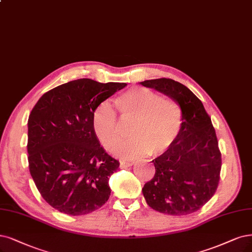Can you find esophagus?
<instances>
[{
	"instance_id": "1",
	"label": "esophagus",
	"mask_w": 252,
	"mask_h": 252,
	"mask_svg": "<svg viewBox=\"0 0 252 252\" xmlns=\"http://www.w3.org/2000/svg\"><path fill=\"white\" fill-rule=\"evenodd\" d=\"M120 167L121 168H126V167L132 166L134 164V162H129V161H125V160H121L120 162Z\"/></svg>"
}]
</instances>
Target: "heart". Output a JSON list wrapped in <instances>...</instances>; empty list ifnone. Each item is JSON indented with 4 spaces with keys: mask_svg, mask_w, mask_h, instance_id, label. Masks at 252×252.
Wrapping results in <instances>:
<instances>
[{
    "mask_svg": "<svg viewBox=\"0 0 252 252\" xmlns=\"http://www.w3.org/2000/svg\"><path fill=\"white\" fill-rule=\"evenodd\" d=\"M120 120L131 124L132 137L114 146V153L135 158L148 153L158 156L166 152L179 136L183 125V111L171 98L145 87L131 88L114 99ZM116 112L106 101L95 108L92 126L99 142L111 147L123 137L124 128Z\"/></svg>",
    "mask_w": 252,
    "mask_h": 252,
    "instance_id": "obj_1",
    "label": "heart"
}]
</instances>
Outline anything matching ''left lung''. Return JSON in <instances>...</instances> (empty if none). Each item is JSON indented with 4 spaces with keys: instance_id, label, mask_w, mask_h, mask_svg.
Segmentation results:
<instances>
[{
    "instance_id": "obj_1",
    "label": "left lung",
    "mask_w": 252,
    "mask_h": 252,
    "mask_svg": "<svg viewBox=\"0 0 252 252\" xmlns=\"http://www.w3.org/2000/svg\"><path fill=\"white\" fill-rule=\"evenodd\" d=\"M168 95L183 111V125L170 147L152 162L156 173L142 193L148 206L168 215H189L215 194L220 180L221 152L211 117L201 100L171 79L141 82Z\"/></svg>"
}]
</instances>
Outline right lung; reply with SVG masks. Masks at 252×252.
Wrapping results in <instances>:
<instances>
[{
	"label": "right lung",
	"instance_id": "add662e5",
	"mask_svg": "<svg viewBox=\"0 0 252 252\" xmlns=\"http://www.w3.org/2000/svg\"><path fill=\"white\" fill-rule=\"evenodd\" d=\"M126 86L79 79L62 84L36 102L28 120V162L43 199L71 216L108 201L109 178L119 162L99 144L92 115L101 101Z\"/></svg>",
	"mask_w": 252,
	"mask_h": 252
}]
</instances>
